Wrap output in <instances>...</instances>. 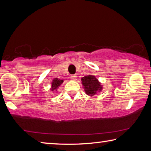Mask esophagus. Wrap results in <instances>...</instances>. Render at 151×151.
Masks as SVG:
<instances>
[{"mask_svg":"<svg viewBox=\"0 0 151 151\" xmlns=\"http://www.w3.org/2000/svg\"><path fill=\"white\" fill-rule=\"evenodd\" d=\"M70 79L73 81H76V79H77V76L76 75H73L70 76Z\"/></svg>","mask_w":151,"mask_h":151,"instance_id":"1","label":"esophagus"}]
</instances>
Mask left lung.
I'll use <instances>...</instances> for the list:
<instances>
[{
    "label": "left lung",
    "mask_w": 151,
    "mask_h": 151,
    "mask_svg": "<svg viewBox=\"0 0 151 151\" xmlns=\"http://www.w3.org/2000/svg\"><path fill=\"white\" fill-rule=\"evenodd\" d=\"M82 84L85 86V91L86 94L90 96H93L97 91L101 90V84L94 76L88 75L85 76L82 78Z\"/></svg>",
    "instance_id": "obj_1"
}]
</instances>
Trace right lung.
<instances>
[{"label": "right lung", "instance_id": "right-lung-1", "mask_svg": "<svg viewBox=\"0 0 151 151\" xmlns=\"http://www.w3.org/2000/svg\"><path fill=\"white\" fill-rule=\"evenodd\" d=\"M63 80H60V79H58V78H55L54 80L52 81V88L51 90L54 91L56 90L58 88V86H60L61 84L63 83Z\"/></svg>", "mask_w": 151, "mask_h": 151}]
</instances>
